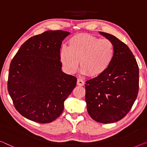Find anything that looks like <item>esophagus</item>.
I'll return each mask as SVG.
<instances>
[{"label":"esophagus","instance_id":"1","mask_svg":"<svg viewBox=\"0 0 147 147\" xmlns=\"http://www.w3.org/2000/svg\"><path fill=\"white\" fill-rule=\"evenodd\" d=\"M77 85L82 86L84 85V82L82 80H81V79L78 78L77 80Z\"/></svg>","mask_w":147,"mask_h":147}]
</instances>
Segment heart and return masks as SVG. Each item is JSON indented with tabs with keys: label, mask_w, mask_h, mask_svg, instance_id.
<instances>
[{
	"label": "heart",
	"mask_w": 147,
	"mask_h": 147,
	"mask_svg": "<svg viewBox=\"0 0 147 147\" xmlns=\"http://www.w3.org/2000/svg\"><path fill=\"white\" fill-rule=\"evenodd\" d=\"M68 44V48L61 49L60 61L69 74L75 73L80 62L81 73L91 78L97 77L107 71L115 55V46L110 40L89 34L74 35Z\"/></svg>",
	"instance_id": "obj_1"
}]
</instances>
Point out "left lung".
Returning <instances> with one entry per match:
<instances>
[{"label": "left lung", "instance_id": "obj_1", "mask_svg": "<svg viewBox=\"0 0 147 147\" xmlns=\"http://www.w3.org/2000/svg\"><path fill=\"white\" fill-rule=\"evenodd\" d=\"M99 33L113 43L115 55L103 74L86 82V102L93 119L109 124L131 110L139 92V67L126 44L111 34Z\"/></svg>", "mask_w": 147, "mask_h": 147}]
</instances>
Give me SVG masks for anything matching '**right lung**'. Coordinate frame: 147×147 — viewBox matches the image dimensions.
<instances>
[{"label": "right lung", "instance_id": "add662e5", "mask_svg": "<svg viewBox=\"0 0 147 147\" xmlns=\"http://www.w3.org/2000/svg\"><path fill=\"white\" fill-rule=\"evenodd\" d=\"M70 34L47 31L25 41L11 60L8 91L16 110L35 122L46 124L61 115L64 101L77 78L61 71L60 48Z\"/></svg>", "mask_w": 147, "mask_h": 147}]
</instances>
